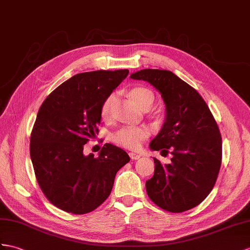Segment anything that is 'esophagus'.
I'll list each match as a JSON object with an SVG mask.
<instances>
[{
	"instance_id": "34e87169",
	"label": "esophagus",
	"mask_w": 250,
	"mask_h": 250,
	"mask_svg": "<svg viewBox=\"0 0 250 250\" xmlns=\"http://www.w3.org/2000/svg\"><path fill=\"white\" fill-rule=\"evenodd\" d=\"M129 157L131 160H138L141 156H140L139 154H136V153H129Z\"/></svg>"
}]
</instances>
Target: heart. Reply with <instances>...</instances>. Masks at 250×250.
<instances>
[{"instance_id":"obj_1","label":"heart","mask_w":250,"mask_h":250,"mask_svg":"<svg viewBox=\"0 0 250 250\" xmlns=\"http://www.w3.org/2000/svg\"><path fill=\"white\" fill-rule=\"evenodd\" d=\"M129 96L131 100L136 103V105L140 107L144 111H147L154 105L155 102V95L151 91L147 88L144 87H135L129 91ZM115 100V95L110 94L107 99L104 101L101 108V114L103 118L109 117L111 112V107L113 105V102ZM149 131L145 127H137V126H130V127H122L121 129L115 131L112 135L113 142L123 146L126 148L130 149H137L143 140L148 137Z\"/></svg>"}]
</instances>
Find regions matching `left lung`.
<instances>
[{"mask_svg":"<svg viewBox=\"0 0 250 250\" xmlns=\"http://www.w3.org/2000/svg\"><path fill=\"white\" fill-rule=\"evenodd\" d=\"M130 77L160 92L166 120L149 148H171L173 155L169 164L154 158V176L145 184L147 195L167 211L190 210L209 195L220 172L222 137L216 122L197 91L173 72L144 69Z\"/></svg>","mask_w":250,"mask_h":250,"instance_id":"left-lung-1","label":"left lung"}]
</instances>
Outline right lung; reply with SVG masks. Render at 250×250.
<instances>
[{
	"label": "right lung",
	"instance_id": "1",
	"mask_svg": "<svg viewBox=\"0 0 250 250\" xmlns=\"http://www.w3.org/2000/svg\"><path fill=\"white\" fill-rule=\"evenodd\" d=\"M128 70L79 73L41 105L30 136V159L46 198L73 214L96 209L110 195L115 175L129 162L125 150L106 143L99 157L83 145L99 131L101 108Z\"/></svg>",
	"mask_w": 250,
	"mask_h": 250
}]
</instances>
